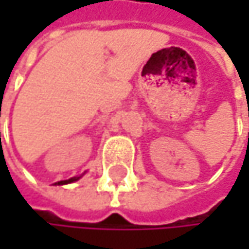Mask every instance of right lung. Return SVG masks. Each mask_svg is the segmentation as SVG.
<instances>
[{
  "instance_id": "right-lung-1",
  "label": "right lung",
  "mask_w": 249,
  "mask_h": 249,
  "mask_svg": "<svg viewBox=\"0 0 249 249\" xmlns=\"http://www.w3.org/2000/svg\"><path fill=\"white\" fill-rule=\"evenodd\" d=\"M85 174V173H83ZM82 174V176H83ZM82 176H76V177H71V178H68V180H60V181H57V183H54V184H59V186H63V184H69V183H73V181H77Z\"/></svg>"
}]
</instances>
